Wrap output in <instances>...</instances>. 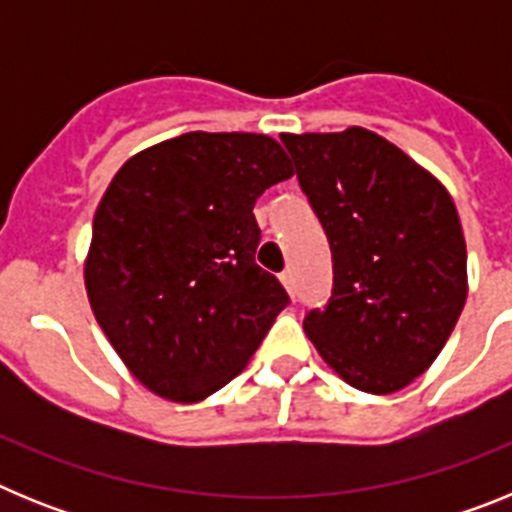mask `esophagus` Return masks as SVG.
<instances>
[{
    "instance_id": "esophagus-1",
    "label": "esophagus",
    "mask_w": 512,
    "mask_h": 512,
    "mask_svg": "<svg viewBox=\"0 0 512 512\" xmlns=\"http://www.w3.org/2000/svg\"><path fill=\"white\" fill-rule=\"evenodd\" d=\"M282 284H284V289H287L289 295H295V274H292V271H282Z\"/></svg>"
}]
</instances>
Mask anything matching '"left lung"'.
Wrapping results in <instances>:
<instances>
[{
	"label": "left lung",
	"mask_w": 512,
	"mask_h": 512,
	"mask_svg": "<svg viewBox=\"0 0 512 512\" xmlns=\"http://www.w3.org/2000/svg\"><path fill=\"white\" fill-rule=\"evenodd\" d=\"M333 253V292L305 315L318 354L372 395L408 387L467 302V243L451 194L364 128L282 135Z\"/></svg>",
	"instance_id": "left-lung-1"
}]
</instances>
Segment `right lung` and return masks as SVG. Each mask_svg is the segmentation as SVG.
<instances>
[{
  "label": "right lung",
  "instance_id": "right-lung-1",
  "mask_svg": "<svg viewBox=\"0 0 512 512\" xmlns=\"http://www.w3.org/2000/svg\"><path fill=\"white\" fill-rule=\"evenodd\" d=\"M292 174L269 135L202 130L140 151L115 174L94 212L84 282L99 328L151 392L205 400L289 305L256 264L253 205Z\"/></svg>",
  "mask_w": 512,
  "mask_h": 512
}]
</instances>
